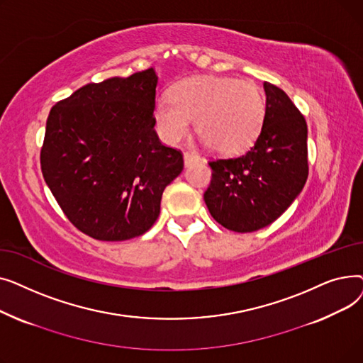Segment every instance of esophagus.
I'll return each instance as SVG.
<instances>
[{
  "label": "esophagus",
  "instance_id": "34e87169",
  "mask_svg": "<svg viewBox=\"0 0 363 363\" xmlns=\"http://www.w3.org/2000/svg\"><path fill=\"white\" fill-rule=\"evenodd\" d=\"M199 160H200V156L197 155L196 151H185V152H184V162H185V166L193 164V163H196V162H199Z\"/></svg>",
  "mask_w": 363,
  "mask_h": 363
}]
</instances>
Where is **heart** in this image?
<instances>
[{
    "label": "heart",
    "instance_id": "heart-1",
    "mask_svg": "<svg viewBox=\"0 0 363 363\" xmlns=\"http://www.w3.org/2000/svg\"><path fill=\"white\" fill-rule=\"evenodd\" d=\"M264 116L260 86L230 76H193L172 88L170 99L160 97L155 104L156 128L164 143H179L196 119L203 141L226 156L241 155L256 143Z\"/></svg>",
    "mask_w": 363,
    "mask_h": 363
}]
</instances>
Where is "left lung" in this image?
Wrapping results in <instances>:
<instances>
[{"label":"left lung","mask_w":363,"mask_h":363,"mask_svg":"<svg viewBox=\"0 0 363 363\" xmlns=\"http://www.w3.org/2000/svg\"><path fill=\"white\" fill-rule=\"evenodd\" d=\"M263 88L266 116L255 145L242 156L208 162L206 206L234 233H253L277 220L309 175L306 121L281 88L269 82Z\"/></svg>","instance_id":"left-lung-1"}]
</instances>
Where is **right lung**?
I'll list each match as a JSON object with an SVG mask.
<instances>
[{
	"label": "right lung",
	"instance_id": "1",
	"mask_svg": "<svg viewBox=\"0 0 363 363\" xmlns=\"http://www.w3.org/2000/svg\"><path fill=\"white\" fill-rule=\"evenodd\" d=\"M157 74L88 84L52 106L41 148L43 177L74 228L100 241L147 233L182 152L155 130Z\"/></svg>",
	"mask_w": 363,
	"mask_h": 363
}]
</instances>
